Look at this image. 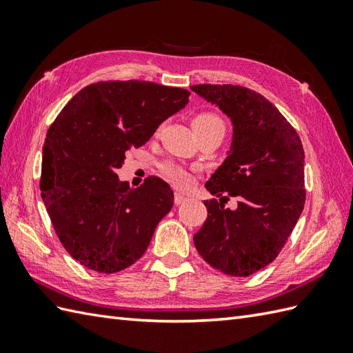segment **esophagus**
I'll list each match as a JSON object with an SVG mask.
<instances>
[{
	"label": "esophagus",
	"instance_id": "34e87169",
	"mask_svg": "<svg viewBox=\"0 0 353 353\" xmlns=\"http://www.w3.org/2000/svg\"><path fill=\"white\" fill-rule=\"evenodd\" d=\"M186 200V196L185 194H182L181 191H174V203L179 206V205H182L183 201Z\"/></svg>",
	"mask_w": 353,
	"mask_h": 353
}]
</instances>
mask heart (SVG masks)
Masks as SVG:
<instances>
[{
  "mask_svg": "<svg viewBox=\"0 0 353 353\" xmlns=\"http://www.w3.org/2000/svg\"><path fill=\"white\" fill-rule=\"evenodd\" d=\"M192 125L194 129H196V127H200V129H206V127H219V129L224 132L223 119L219 115L211 114V112L199 114L192 119ZM162 172L172 185L177 186V188H186V186H190L192 182V171L182 167V165L168 162L162 167Z\"/></svg>",
  "mask_w": 353,
  "mask_h": 353,
  "instance_id": "b5f03b06",
  "label": "heart"
}]
</instances>
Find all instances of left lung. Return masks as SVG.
Here are the masks:
<instances>
[{"label": "left lung", "instance_id": "1", "mask_svg": "<svg viewBox=\"0 0 353 353\" xmlns=\"http://www.w3.org/2000/svg\"><path fill=\"white\" fill-rule=\"evenodd\" d=\"M191 89L226 114L232 125L228 157L206 182L208 219L194 244L219 272L245 277L279 254L305 205V153L292 125L265 97L238 85ZM236 196V210L222 199Z\"/></svg>", "mask_w": 353, "mask_h": 353}]
</instances>
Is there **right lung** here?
I'll list each match as a JSON object with an SVG mask.
<instances>
[{"instance_id":"right-lung-1","label":"right lung","mask_w":353,"mask_h":353,"mask_svg":"<svg viewBox=\"0 0 353 353\" xmlns=\"http://www.w3.org/2000/svg\"><path fill=\"white\" fill-rule=\"evenodd\" d=\"M190 92L152 81H99L81 89L51 124L42 148L41 191L61 243L99 273L134 264L174 194L159 177L133 190L119 182L125 152L183 109Z\"/></svg>"}]
</instances>
